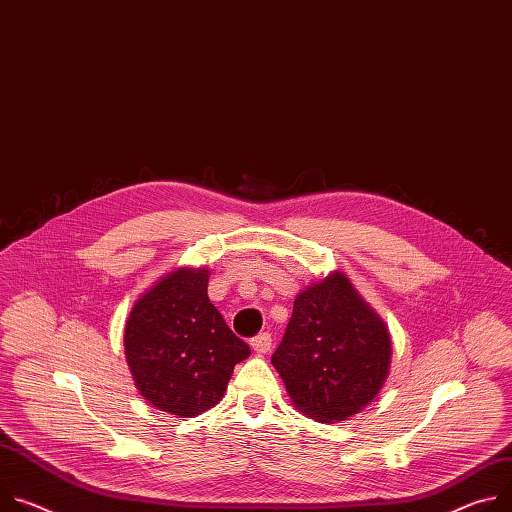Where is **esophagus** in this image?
Returning a JSON list of instances; mask_svg holds the SVG:
<instances>
[{
    "mask_svg": "<svg viewBox=\"0 0 512 512\" xmlns=\"http://www.w3.org/2000/svg\"><path fill=\"white\" fill-rule=\"evenodd\" d=\"M271 335L269 333H259L257 337H253L251 339V347H253V351L255 353H259V355H265V353H269L271 351Z\"/></svg>",
    "mask_w": 512,
    "mask_h": 512,
    "instance_id": "1",
    "label": "esophagus"
}]
</instances>
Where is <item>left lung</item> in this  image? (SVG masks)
I'll use <instances>...</instances> for the list:
<instances>
[{
  "instance_id": "left-lung-1",
  "label": "left lung",
  "mask_w": 512,
  "mask_h": 512,
  "mask_svg": "<svg viewBox=\"0 0 512 512\" xmlns=\"http://www.w3.org/2000/svg\"><path fill=\"white\" fill-rule=\"evenodd\" d=\"M271 363L296 410L333 425L380 394L390 374L392 339L349 277L333 271L296 296Z\"/></svg>"
}]
</instances>
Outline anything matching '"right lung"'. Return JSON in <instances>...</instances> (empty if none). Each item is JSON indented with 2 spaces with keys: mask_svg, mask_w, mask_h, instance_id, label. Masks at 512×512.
I'll return each mask as SVG.
<instances>
[{
  "mask_svg": "<svg viewBox=\"0 0 512 512\" xmlns=\"http://www.w3.org/2000/svg\"><path fill=\"white\" fill-rule=\"evenodd\" d=\"M206 267H177L141 294L126 318L124 353L136 390L157 410L192 418L226 392L251 349L208 298Z\"/></svg>",
  "mask_w": 512,
  "mask_h": 512,
  "instance_id": "add662e5",
  "label": "right lung"
}]
</instances>
